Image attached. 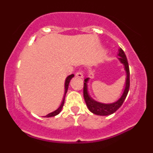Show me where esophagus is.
I'll return each mask as SVG.
<instances>
[{"label": "esophagus", "mask_w": 153, "mask_h": 153, "mask_svg": "<svg viewBox=\"0 0 153 153\" xmlns=\"http://www.w3.org/2000/svg\"><path fill=\"white\" fill-rule=\"evenodd\" d=\"M75 76L78 77V78H83V75H82V71H78V72H77L76 74H75Z\"/></svg>", "instance_id": "esophagus-1"}]
</instances>
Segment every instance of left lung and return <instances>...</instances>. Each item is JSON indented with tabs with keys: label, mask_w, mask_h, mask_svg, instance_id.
Masks as SVG:
<instances>
[{
	"label": "left lung",
	"mask_w": 153,
	"mask_h": 153,
	"mask_svg": "<svg viewBox=\"0 0 153 153\" xmlns=\"http://www.w3.org/2000/svg\"><path fill=\"white\" fill-rule=\"evenodd\" d=\"M118 59H119L121 63H122L124 66V70L126 71V75H127V78H126L125 82V88L123 91V94L119 99L115 102L111 103H103L98 102L95 101L91 97L88 91V81L89 78H85L84 80V86H83V96L85 99V103H86L88 108L90 111L94 113V114L99 115V116H107L114 114L117 110H118L120 108L122 103H124V100L127 97L128 92H129V85H130V81H129V64H128L127 57H126L125 53L122 49H119Z\"/></svg>",
	"instance_id": "1"
}]
</instances>
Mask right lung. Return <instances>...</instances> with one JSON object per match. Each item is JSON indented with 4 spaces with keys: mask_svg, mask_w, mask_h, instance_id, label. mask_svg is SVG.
Wrapping results in <instances>:
<instances>
[{
    "mask_svg": "<svg viewBox=\"0 0 153 153\" xmlns=\"http://www.w3.org/2000/svg\"><path fill=\"white\" fill-rule=\"evenodd\" d=\"M74 77V75L72 74L71 75H69V76L67 77L66 80H65V94H64V97H63V99H62V103H61L60 106H59V108H57V109H56L55 111H54L51 112V113L48 114L45 116V117H54V116L59 114V112L61 111V110H62V107H63V105H64L65 103V95L67 94V92H68V86H69V83H70V81H71V80L72 78Z\"/></svg>",
    "mask_w": 153,
    "mask_h": 153,
    "instance_id": "right-lung-1",
    "label": "right lung"
}]
</instances>
